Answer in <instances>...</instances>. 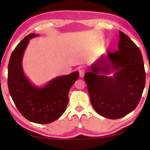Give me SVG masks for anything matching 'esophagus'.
<instances>
[{
    "mask_svg": "<svg viewBox=\"0 0 150 150\" xmlns=\"http://www.w3.org/2000/svg\"><path fill=\"white\" fill-rule=\"evenodd\" d=\"M79 75L81 77H83V76H84L85 73V70L83 69V68H81V69H79Z\"/></svg>",
    "mask_w": 150,
    "mask_h": 150,
    "instance_id": "esophagus-1",
    "label": "esophagus"
}]
</instances>
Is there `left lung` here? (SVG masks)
I'll use <instances>...</instances> for the list:
<instances>
[{
    "label": "left lung",
    "instance_id": "obj_1",
    "mask_svg": "<svg viewBox=\"0 0 150 150\" xmlns=\"http://www.w3.org/2000/svg\"><path fill=\"white\" fill-rule=\"evenodd\" d=\"M119 34L118 50L103 55L84 76L95 110L113 120L124 117L136 108L146 84L140 50L124 33L119 31ZM115 70L113 76H108Z\"/></svg>",
    "mask_w": 150,
    "mask_h": 150
}]
</instances>
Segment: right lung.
Segmentation results:
<instances>
[{"instance_id":"1","label":"right lung","mask_w":150,"mask_h":150,"mask_svg":"<svg viewBox=\"0 0 150 150\" xmlns=\"http://www.w3.org/2000/svg\"><path fill=\"white\" fill-rule=\"evenodd\" d=\"M38 35H26L12 52L8 66V87L15 105L25 118L37 124H48L64 113L69 91L79 73L57 77L43 88L33 85L24 75L22 61L30 40Z\"/></svg>"}]
</instances>
